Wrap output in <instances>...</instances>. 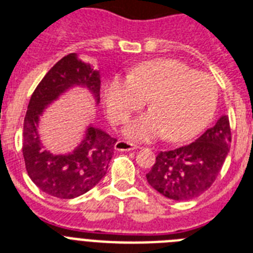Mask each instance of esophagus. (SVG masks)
I'll return each mask as SVG.
<instances>
[{"instance_id": "1", "label": "esophagus", "mask_w": 253, "mask_h": 253, "mask_svg": "<svg viewBox=\"0 0 253 253\" xmlns=\"http://www.w3.org/2000/svg\"><path fill=\"white\" fill-rule=\"evenodd\" d=\"M137 148H139V145L133 144V143H130V141L127 140H118L116 143V149L121 152L133 151V149H137Z\"/></svg>"}]
</instances>
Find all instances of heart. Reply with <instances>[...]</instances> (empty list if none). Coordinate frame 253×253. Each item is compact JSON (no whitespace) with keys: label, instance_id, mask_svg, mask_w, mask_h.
I'll use <instances>...</instances> for the list:
<instances>
[{"label":"heart","instance_id":"obj_1","mask_svg":"<svg viewBox=\"0 0 253 253\" xmlns=\"http://www.w3.org/2000/svg\"><path fill=\"white\" fill-rule=\"evenodd\" d=\"M147 100L152 110L126 127L135 140H152L166 133L170 141L196 136L214 114L218 87L211 75L196 73L175 59H156L133 69L128 78H114L105 88L109 117L128 121Z\"/></svg>","mask_w":253,"mask_h":253}]
</instances>
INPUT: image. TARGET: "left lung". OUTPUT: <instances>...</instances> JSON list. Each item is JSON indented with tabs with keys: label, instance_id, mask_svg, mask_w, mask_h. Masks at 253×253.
I'll list each match as a JSON object with an SVG mask.
<instances>
[{
	"label": "left lung",
	"instance_id": "left-lung-1",
	"mask_svg": "<svg viewBox=\"0 0 253 253\" xmlns=\"http://www.w3.org/2000/svg\"><path fill=\"white\" fill-rule=\"evenodd\" d=\"M231 143L227 116L184 147L160 152L147 174L148 183L171 200H191L204 194L222 169Z\"/></svg>",
	"mask_w": 253,
	"mask_h": 253
}]
</instances>
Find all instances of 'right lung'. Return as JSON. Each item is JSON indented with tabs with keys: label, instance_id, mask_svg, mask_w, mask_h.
<instances>
[{
	"label": "right lung",
	"instance_id": "1",
	"mask_svg": "<svg viewBox=\"0 0 253 253\" xmlns=\"http://www.w3.org/2000/svg\"><path fill=\"white\" fill-rule=\"evenodd\" d=\"M83 85L100 100V77L75 53L59 59L42 78L31 96L23 126L24 164L28 176L42 192L59 199H74L85 194L105 176L116 149V137L89 127L84 140L70 155L55 156L44 151L39 140V117L59 94Z\"/></svg>",
	"mask_w": 253,
	"mask_h": 253
}]
</instances>
